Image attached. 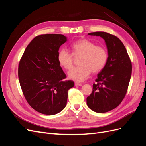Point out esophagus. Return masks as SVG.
Returning <instances> with one entry per match:
<instances>
[{"label": "esophagus", "mask_w": 146, "mask_h": 146, "mask_svg": "<svg viewBox=\"0 0 146 146\" xmlns=\"http://www.w3.org/2000/svg\"><path fill=\"white\" fill-rule=\"evenodd\" d=\"M82 85L81 83H77V82H76L75 83V86H81Z\"/></svg>", "instance_id": "34e87169"}]
</instances>
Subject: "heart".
Listing matches in <instances>:
<instances>
[{"label": "heart", "mask_w": 146, "mask_h": 146, "mask_svg": "<svg viewBox=\"0 0 146 146\" xmlns=\"http://www.w3.org/2000/svg\"><path fill=\"white\" fill-rule=\"evenodd\" d=\"M71 47L72 54L67 48H63L57 56L60 66L66 69H70L73 65V55L82 56L79 61L80 66L73 68L68 72L69 78L76 82H83L89 77L91 72L97 73L104 68L108 58L104 47L96 46L85 39L74 42Z\"/></svg>", "instance_id": "1"}]
</instances>
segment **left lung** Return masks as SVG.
Wrapping results in <instances>:
<instances>
[{"instance_id": "obj_1", "label": "left lung", "mask_w": 146, "mask_h": 146, "mask_svg": "<svg viewBox=\"0 0 146 146\" xmlns=\"http://www.w3.org/2000/svg\"><path fill=\"white\" fill-rule=\"evenodd\" d=\"M105 41L108 58L104 68L98 75L92 92L86 98L87 105L96 113L108 112L117 107L126 94L131 76V63L121 41L104 32L88 33Z\"/></svg>"}]
</instances>
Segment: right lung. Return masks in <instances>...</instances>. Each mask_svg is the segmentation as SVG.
<instances>
[{
    "label": "right lung",
    "instance_id": "add662e5",
    "mask_svg": "<svg viewBox=\"0 0 146 146\" xmlns=\"http://www.w3.org/2000/svg\"><path fill=\"white\" fill-rule=\"evenodd\" d=\"M66 41L61 34L39 35L26 47L19 62L18 77L25 98L40 113L54 115L62 111L68 91L74 86L71 80L63 81L66 75L57 59Z\"/></svg>",
    "mask_w": 146,
    "mask_h": 146
}]
</instances>
